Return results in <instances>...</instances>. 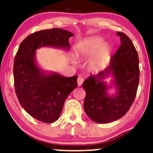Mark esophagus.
<instances>
[{
	"mask_svg": "<svg viewBox=\"0 0 153 153\" xmlns=\"http://www.w3.org/2000/svg\"><path fill=\"white\" fill-rule=\"evenodd\" d=\"M83 78H82V77H78V85L79 86H80V85H82V82H83Z\"/></svg>",
	"mask_w": 153,
	"mask_h": 153,
	"instance_id": "34e87169",
	"label": "esophagus"
}]
</instances>
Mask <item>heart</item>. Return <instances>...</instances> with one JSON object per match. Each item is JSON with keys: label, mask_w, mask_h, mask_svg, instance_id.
Masks as SVG:
<instances>
[{"label": "heart", "mask_w": 153, "mask_h": 153, "mask_svg": "<svg viewBox=\"0 0 153 153\" xmlns=\"http://www.w3.org/2000/svg\"><path fill=\"white\" fill-rule=\"evenodd\" d=\"M103 39L92 38L85 40L79 45L78 52L80 55L89 57L90 64L94 68H101L109 60L111 49L108 45H103ZM75 62V60H73Z\"/></svg>", "instance_id": "b5f03b06"}]
</instances>
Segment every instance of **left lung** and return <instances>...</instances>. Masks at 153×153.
I'll return each mask as SVG.
<instances>
[{
	"mask_svg": "<svg viewBox=\"0 0 153 153\" xmlns=\"http://www.w3.org/2000/svg\"><path fill=\"white\" fill-rule=\"evenodd\" d=\"M121 45L110 64L97 74L90 75L82 83L86 92L84 110L94 122L106 124L120 119L129 111L136 96L139 80V57L132 42L125 34L117 32ZM111 75L112 83L105 79ZM115 86L116 92L108 90Z\"/></svg>",
	"mask_w": 153,
	"mask_h": 153,
	"instance_id": "1",
	"label": "left lung"
}]
</instances>
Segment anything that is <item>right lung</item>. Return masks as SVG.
<instances>
[{"mask_svg":"<svg viewBox=\"0 0 153 153\" xmlns=\"http://www.w3.org/2000/svg\"><path fill=\"white\" fill-rule=\"evenodd\" d=\"M74 34L62 29L41 30L28 36L19 45L14 58L13 77L17 98L33 118L45 123L59 119L65 101L77 88L78 75L65 77L39 67L36 51L44 47L69 50Z\"/></svg>","mask_w":153,"mask_h":153,"instance_id":"right-lung-1","label":"right lung"}]
</instances>
